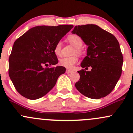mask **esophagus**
Listing matches in <instances>:
<instances>
[{"mask_svg": "<svg viewBox=\"0 0 133 133\" xmlns=\"http://www.w3.org/2000/svg\"><path fill=\"white\" fill-rule=\"evenodd\" d=\"M73 71L71 70H69V69H67L66 70V73L67 74H71V73H73Z\"/></svg>", "mask_w": 133, "mask_h": 133, "instance_id": "34e87169", "label": "esophagus"}]
</instances>
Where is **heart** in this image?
Listing matches in <instances>:
<instances>
[{"instance_id": "obj_1", "label": "heart", "mask_w": 133, "mask_h": 133, "mask_svg": "<svg viewBox=\"0 0 133 133\" xmlns=\"http://www.w3.org/2000/svg\"><path fill=\"white\" fill-rule=\"evenodd\" d=\"M68 40L71 44H72L74 45L75 48H77V49H76L77 53H80V51H81L80 48H81L83 45V41L81 37L80 36L77 35H69L68 37ZM61 47V42H58L56 44L54 49V52L56 55L58 56L60 55ZM78 58L76 56L70 57H64V58H62L60 59V61H59V64L61 66L64 67V68H67V69H72L75 64L78 62Z\"/></svg>"}]
</instances>
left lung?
I'll list each match as a JSON object with an SVG mask.
<instances>
[{
	"mask_svg": "<svg viewBox=\"0 0 133 133\" xmlns=\"http://www.w3.org/2000/svg\"><path fill=\"white\" fill-rule=\"evenodd\" d=\"M88 46L87 56L78 73L80 79L75 87L80 93L92 99L108 95L115 88L122 74L123 56L116 37L97 25H76L72 31ZM89 66L90 72H87Z\"/></svg>",
	"mask_w": 133,
	"mask_h": 133,
	"instance_id": "8db88e82",
	"label": "left lung"
}]
</instances>
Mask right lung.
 Returning a JSON list of instances; mask_svg holds the SVG:
<instances>
[{
	"label": "right lung",
	"mask_w": 133,
	"mask_h": 133,
	"mask_svg": "<svg viewBox=\"0 0 133 133\" xmlns=\"http://www.w3.org/2000/svg\"><path fill=\"white\" fill-rule=\"evenodd\" d=\"M73 28V25H39L29 29L16 40L9 58V76L22 96L29 100L42 97L65 73L63 66H43L58 64L55 47Z\"/></svg>",
	"instance_id": "obj_1"
}]
</instances>
